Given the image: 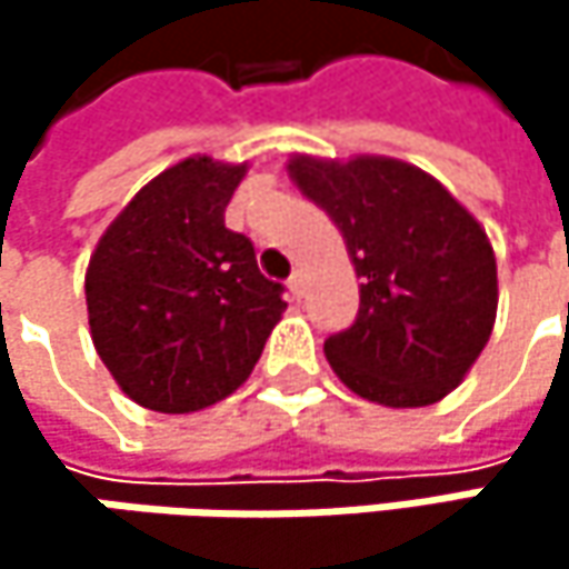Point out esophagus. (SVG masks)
Masks as SVG:
<instances>
[{
    "label": "esophagus",
    "instance_id": "obj_1",
    "mask_svg": "<svg viewBox=\"0 0 569 569\" xmlns=\"http://www.w3.org/2000/svg\"><path fill=\"white\" fill-rule=\"evenodd\" d=\"M289 292L299 299L302 296V270H292V277H289Z\"/></svg>",
    "mask_w": 569,
    "mask_h": 569
}]
</instances>
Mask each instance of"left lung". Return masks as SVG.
I'll return each mask as SVG.
<instances>
[{
	"label": "left lung",
	"instance_id": "8db88e82",
	"mask_svg": "<svg viewBox=\"0 0 569 569\" xmlns=\"http://www.w3.org/2000/svg\"><path fill=\"white\" fill-rule=\"evenodd\" d=\"M286 171L339 227L359 283V316L326 339L339 382L386 408L455 392L491 339L498 260L485 227L441 180L382 154H292Z\"/></svg>",
	"mask_w": 569,
	"mask_h": 569
}]
</instances>
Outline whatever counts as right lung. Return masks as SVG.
<instances>
[{
    "label": "right lung",
    "instance_id": "add662e5",
    "mask_svg": "<svg viewBox=\"0 0 569 569\" xmlns=\"http://www.w3.org/2000/svg\"><path fill=\"white\" fill-rule=\"evenodd\" d=\"M247 168L177 161L131 197L88 260L91 342L118 389L151 411L187 415L233 396L283 319V286L223 223Z\"/></svg>",
    "mask_w": 569,
    "mask_h": 569
}]
</instances>
